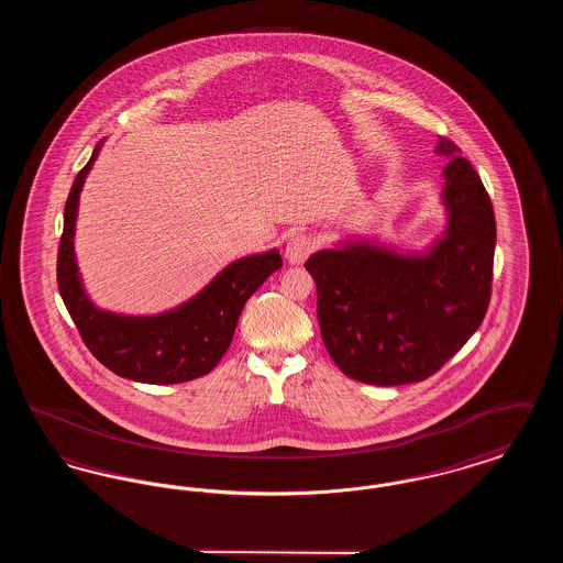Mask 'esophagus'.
<instances>
[{"label":"esophagus","mask_w":563,"mask_h":563,"mask_svg":"<svg viewBox=\"0 0 563 563\" xmlns=\"http://www.w3.org/2000/svg\"><path fill=\"white\" fill-rule=\"evenodd\" d=\"M312 249H314V242H312L310 236L297 234V236H294L291 241L287 242V246H285V260H287L291 266L303 264V262L308 260V255L312 253Z\"/></svg>","instance_id":"34e87169"}]
</instances>
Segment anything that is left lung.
I'll list each match as a JSON object with an SVG mask.
<instances>
[{"mask_svg":"<svg viewBox=\"0 0 563 563\" xmlns=\"http://www.w3.org/2000/svg\"><path fill=\"white\" fill-rule=\"evenodd\" d=\"M445 234L422 255L346 242L310 255L324 349L363 384L401 386L437 374L479 329L492 295L496 219L471 162L439 136Z\"/></svg>","mask_w":563,"mask_h":563,"instance_id":"8db88e82","label":"left lung"}]
</instances>
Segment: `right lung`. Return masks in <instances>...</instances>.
<instances>
[{
  "label": "right lung",
  "instance_id": "1",
  "mask_svg": "<svg viewBox=\"0 0 563 563\" xmlns=\"http://www.w3.org/2000/svg\"><path fill=\"white\" fill-rule=\"evenodd\" d=\"M99 143L81 168L65 202L63 236L56 257L60 297L84 344L109 372L145 384H179L213 372L230 349L246 299L272 272L283 266L280 253L249 255L221 269L184 306L156 317H124L99 310L81 287L74 253V232L84 179L97 161Z\"/></svg>",
  "mask_w": 563,
  "mask_h": 563
}]
</instances>
